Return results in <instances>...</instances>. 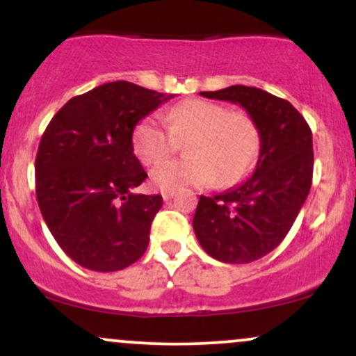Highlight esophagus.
<instances>
[{"instance_id": "esophagus-1", "label": "esophagus", "mask_w": 356, "mask_h": 356, "mask_svg": "<svg viewBox=\"0 0 356 356\" xmlns=\"http://www.w3.org/2000/svg\"><path fill=\"white\" fill-rule=\"evenodd\" d=\"M174 195H175L174 191H162V199H164V201H170Z\"/></svg>"}]
</instances>
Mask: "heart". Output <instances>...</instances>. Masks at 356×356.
<instances>
[{"label": "heart", "instance_id": "heart-1", "mask_svg": "<svg viewBox=\"0 0 356 356\" xmlns=\"http://www.w3.org/2000/svg\"><path fill=\"white\" fill-rule=\"evenodd\" d=\"M165 122L150 115L134 130V150L145 165H159L186 140L191 157L170 161L152 172L155 187L179 191L209 186L218 181L227 187L246 175L259 154V132L244 113L229 112L216 102L191 99L174 105Z\"/></svg>", "mask_w": 356, "mask_h": 356}]
</instances>
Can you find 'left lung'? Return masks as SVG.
<instances>
[{
  "label": "left lung",
  "mask_w": 356,
  "mask_h": 356,
  "mask_svg": "<svg viewBox=\"0 0 356 356\" xmlns=\"http://www.w3.org/2000/svg\"><path fill=\"white\" fill-rule=\"evenodd\" d=\"M201 95L246 110L259 132V157L246 181L214 197H199L192 227L214 259L252 263L280 246L308 197L312 130L288 100L261 88L232 85Z\"/></svg>",
  "instance_id": "obj_1"
}]
</instances>
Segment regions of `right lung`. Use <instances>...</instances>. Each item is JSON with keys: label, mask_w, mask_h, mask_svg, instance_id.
Segmentation results:
<instances>
[{"label": "right lung", "mask_w": 356, "mask_h": 356, "mask_svg": "<svg viewBox=\"0 0 356 356\" xmlns=\"http://www.w3.org/2000/svg\"><path fill=\"white\" fill-rule=\"evenodd\" d=\"M172 97L110 81L68 100L44 130L35 161L36 199L53 238L80 266L120 271L149 246L162 195L132 192L147 177L132 134Z\"/></svg>", "instance_id": "obj_1"}]
</instances>
